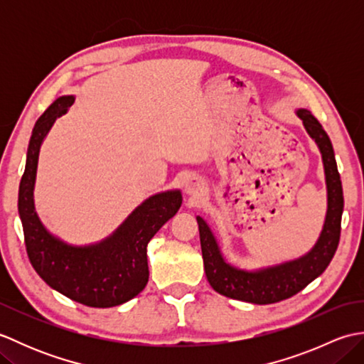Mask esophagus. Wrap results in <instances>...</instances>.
<instances>
[{"label":"esophagus","instance_id":"obj_1","mask_svg":"<svg viewBox=\"0 0 364 364\" xmlns=\"http://www.w3.org/2000/svg\"><path fill=\"white\" fill-rule=\"evenodd\" d=\"M186 191L189 192V194H197L198 184H197L196 181H189V183L186 184Z\"/></svg>","mask_w":364,"mask_h":364}]
</instances>
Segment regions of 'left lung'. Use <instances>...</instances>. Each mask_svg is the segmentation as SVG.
<instances>
[{"label": "left lung", "mask_w": 364, "mask_h": 364, "mask_svg": "<svg viewBox=\"0 0 364 364\" xmlns=\"http://www.w3.org/2000/svg\"><path fill=\"white\" fill-rule=\"evenodd\" d=\"M297 115L304 120L308 134L318 144L326 168L328 210L321 237L305 257L258 272H245L231 267L223 261L210 227L202 218H197L205 274L213 289L222 296L257 305L277 304L296 296L310 284L327 269L331 258L335 257L341 236V215L344 208L341 176L338 172L335 151L328 134L310 111L299 109Z\"/></svg>", "instance_id": "8db88e82"}]
</instances>
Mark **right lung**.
Listing matches in <instances>:
<instances>
[{
	"instance_id": "obj_1",
	"label": "right lung",
	"mask_w": 364,
	"mask_h": 364,
	"mask_svg": "<svg viewBox=\"0 0 364 364\" xmlns=\"http://www.w3.org/2000/svg\"><path fill=\"white\" fill-rule=\"evenodd\" d=\"M73 97H60L46 109L31 136L25 173L18 189V213L31 264L53 289L78 304L109 308L125 304L149 282L146 245L181 206L180 191L153 196L137 206L120 228L103 242L72 247L51 236L34 211V181L38 150L56 119L65 114Z\"/></svg>"
}]
</instances>
